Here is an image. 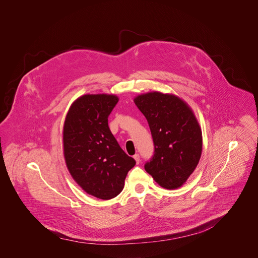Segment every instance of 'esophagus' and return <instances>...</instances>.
<instances>
[{
  "instance_id": "34e87169",
  "label": "esophagus",
  "mask_w": 258,
  "mask_h": 258,
  "mask_svg": "<svg viewBox=\"0 0 258 258\" xmlns=\"http://www.w3.org/2000/svg\"><path fill=\"white\" fill-rule=\"evenodd\" d=\"M133 158L135 159V161H136V163H137V164H139V163H140V156H139V154H135Z\"/></svg>"
}]
</instances>
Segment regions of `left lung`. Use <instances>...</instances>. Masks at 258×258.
<instances>
[{
    "label": "left lung",
    "mask_w": 258,
    "mask_h": 258,
    "mask_svg": "<svg viewBox=\"0 0 258 258\" xmlns=\"http://www.w3.org/2000/svg\"><path fill=\"white\" fill-rule=\"evenodd\" d=\"M134 102L147 119L154 142L146 172L165 188L180 187L202 155V129L194 112L178 96L157 91L138 95Z\"/></svg>",
    "instance_id": "obj_1"
}]
</instances>
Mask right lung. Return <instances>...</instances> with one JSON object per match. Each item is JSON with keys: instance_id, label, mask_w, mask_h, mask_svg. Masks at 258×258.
<instances>
[{"instance_id": "1", "label": "right lung", "mask_w": 258, "mask_h": 258, "mask_svg": "<svg viewBox=\"0 0 258 258\" xmlns=\"http://www.w3.org/2000/svg\"><path fill=\"white\" fill-rule=\"evenodd\" d=\"M113 94H85L77 98L63 125V154L68 169L87 194L110 200L118 196L136 162L119 146L108 126L118 102Z\"/></svg>"}]
</instances>
